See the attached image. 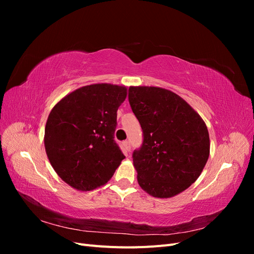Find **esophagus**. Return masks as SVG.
Masks as SVG:
<instances>
[{"label":"esophagus","mask_w":254,"mask_h":254,"mask_svg":"<svg viewBox=\"0 0 254 254\" xmlns=\"http://www.w3.org/2000/svg\"><path fill=\"white\" fill-rule=\"evenodd\" d=\"M123 146H124V148L127 150V151H130V143L128 141H124L123 142Z\"/></svg>","instance_id":"1"}]
</instances>
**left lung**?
Returning a JSON list of instances; mask_svg holds the SVG:
<instances>
[{
	"instance_id": "1",
	"label": "left lung",
	"mask_w": 254,
	"mask_h": 254,
	"mask_svg": "<svg viewBox=\"0 0 254 254\" xmlns=\"http://www.w3.org/2000/svg\"><path fill=\"white\" fill-rule=\"evenodd\" d=\"M129 104L143 130L133 151L136 179L146 193L171 198L202 173L210 155L204 121L182 97L160 87H129Z\"/></svg>"
}]
</instances>
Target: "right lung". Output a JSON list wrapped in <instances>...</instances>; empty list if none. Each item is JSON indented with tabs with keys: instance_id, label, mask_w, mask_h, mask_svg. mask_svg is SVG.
<instances>
[{
	"instance_id": "add662e5",
	"label": "right lung",
	"mask_w": 254,
	"mask_h": 254,
	"mask_svg": "<svg viewBox=\"0 0 254 254\" xmlns=\"http://www.w3.org/2000/svg\"><path fill=\"white\" fill-rule=\"evenodd\" d=\"M127 87L94 83L76 89L54 106L44 147L54 171L81 191L104 186L125 159L114 142L117 111Z\"/></svg>"
}]
</instances>
